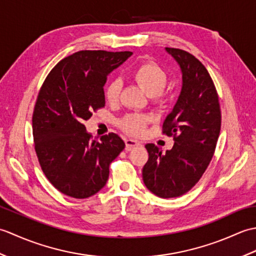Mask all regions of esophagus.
<instances>
[{
    "label": "esophagus",
    "instance_id": "obj_1",
    "mask_svg": "<svg viewBox=\"0 0 256 256\" xmlns=\"http://www.w3.org/2000/svg\"><path fill=\"white\" fill-rule=\"evenodd\" d=\"M140 145H142V144L138 142V140H132V138L125 140V150H132L134 148H140Z\"/></svg>",
    "mask_w": 256,
    "mask_h": 256
}]
</instances>
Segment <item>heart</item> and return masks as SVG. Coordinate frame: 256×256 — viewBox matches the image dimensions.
<instances>
[{"label":"heart","mask_w":256,"mask_h":256,"mask_svg":"<svg viewBox=\"0 0 256 256\" xmlns=\"http://www.w3.org/2000/svg\"><path fill=\"white\" fill-rule=\"evenodd\" d=\"M132 77L146 94L154 98L156 101H162L164 91L167 84V74L165 70L153 62H145L140 64L132 72ZM122 82L118 79L111 80L106 86V98L110 103L118 100L121 94ZM150 121V116L145 114L132 113L125 116L121 121V126L128 133L140 135L145 131L146 124Z\"/></svg>","instance_id":"obj_1"}]
</instances>
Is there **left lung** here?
I'll return each instance as SVG.
<instances>
[{
    "instance_id": "8db88e82",
    "label": "left lung",
    "mask_w": 256,
    "mask_h": 256,
    "mask_svg": "<svg viewBox=\"0 0 256 256\" xmlns=\"http://www.w3.org/2000/svg\"><path fill=\"white\" fill-rule=\"evenodd\" d=\"M165 50L182 76L180 94L162 124V133L174 135L175 143L165 154L154 144H146L148 160L142 172L150 192L174 198L189 192L208 167L220 134L221 111L214 81L204 64L184 50Z\"/></svg>"
}]
</instances>
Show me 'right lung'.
I'll list each match as a JSON object with an SVG mask.
<instances>
[{
	"mask_svg": "<svg viewBox=\"0 0 256 256\" xmlns=\"http://www.w3.org/2000/svg\"><path fill=\"white\" fill-rule=\"evenodd\" d=\"M132 52L81 50L64 58L42 84L32 113L35 150L52 186L84 199L106 186L108 166L124 150L118 134L91 140L84 122L106 104L108 76Z\"/></svg>",
	"mask_w": 256,
	"mask_h": 256,
	"instance_id": "right-lung-1",
	"label": "right lung"
}]
</instances>
